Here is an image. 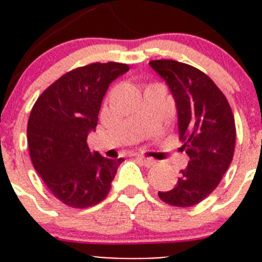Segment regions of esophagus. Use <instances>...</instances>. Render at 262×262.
I'll list each match as a JSON object with an SVG mask.
<instances>
[{
	"label": "esophagus",
	"instance_id": "1",
	"mask_svg": "<svg viewBox=\"0 0 262 262\" xmlns=\"http://www.w3.org/2000/svg\"><path fill=\"white\" fill-rule=\"evenodd\" d=\"M137 157V160H139L142 162V165H144L146 166V167H152L153 165H155V161L153 160H150V158H146V157H143V156H136Z\"/></svg>",
	"mask_w": 262,
	"mask_h": 262
}]
</instances>
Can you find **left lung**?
Returning <instances> with one entry per match:
<instances>
[{
	"mask_svg": "<svg viewBox=\"0 0 262 262\" xmlns=\"http://www.w3.org/2000/svg\"><path fill=\"white\" fill-rule=\"evenodd\" d=\"M170 87L179 115V139L190 161L175 187L158 196L172 207L199 204L228 170L236 144V124L229 102L204 72L172 59L150 60Z\"/></svg>",
	"mask_w": 262,
	"mask_h": 262,
	"instance_id": "1",
	"label": "left lung"
}]
</instances>
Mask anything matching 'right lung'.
<instances>
[{
  "mask_svg": "<svg viewBox=\"0 0 262 262\" xmlns=\"http://www.w3.org/2000/svg\"><path fill=\"white\" fill-rule=\"evenodd\" d=\"M125 63H91L70 71L43 91L28 121L31 162L49 191L72 208L94 207L112 189L123 158L91 153L87 134L95 130L102 97Z\"/></svg>",
  "mask_w": 262,
  "mask_h": 262,
  "instance_id": "1",
  "label": "right lung"
}]
</instances>
